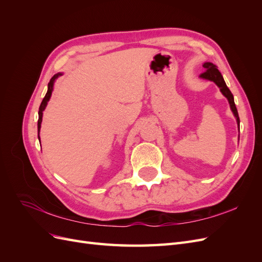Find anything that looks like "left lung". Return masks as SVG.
<instances>
[{
  "instance_id": "1",
  "label": "left lung",
  "mask_w": 262,
  "mask_h": 262,
  "mask_svg": "<svg viewBox=\"0 0 262 262\" xmlns=\"http://www.w3.org/2000/svg\"><path fill=\"white\" fill-rule=\"evenodd\" d=\"M202 67L204 68L205 71L200 75V78L215 83V85L220 89L221 93L223 94V96H225L227 98L229 107H231L232 113H233L234 117L236 118V121H237V124H238V130H239V122L241 121H239L238 113H237V108H236L235 102H234V96L231 93V91H229L228 87L226 86L224 78H223V76H222L220 71L217 70V67L215 64H213V63H211V62H204ZM238 140H239V137H238Z\"/></svg>"
}]
</instances>
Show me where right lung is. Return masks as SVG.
Here are the masks:
<instances>
[{
    "mask_svg": "<svg viewBox=\"0 0 262 262\" xmlns=\"http://www.w3.org/2000/svg\"><path fill=\"white\" fill-rule=\"evenodd\" d=\"M62 74H63V73H57V74H54V75L51 77L50 82L48 83V91H47L46 96H45V98H43L42 101H41L40 107H39V112H38V116H39V118H38V139H39V141H40V137H39V132H40V128H41L43 110L46 109L47 105H48V101H49L50 98H51V95H52V92H53V86H54L55 80H57V78H58L59 76H61Z\"/></svg>",
    "mask_w": 262,
    "mask_h": 262,
    "instance_id": "right-lung-1",
    "label": "right lung"
}]
</instances>
